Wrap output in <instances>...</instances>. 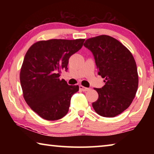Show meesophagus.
<instances>
[{
    "instance_id": "obj_1",
    "label": "esophagus",
    "mask_w": 154,
    "mask_h": 154,
    "mask_svg": "<svg viewBox=\"0 0 154 154\" xmlns=\"http://www.w3.org/2000/svg\"><path fill=\"white\" fill-rule=\"evenodd\" d=\"M79 90H81L82 91H83V92H87V91L90 90V88H85L84 86H83V85H79Z\"/></svg>"
}]
</instances>
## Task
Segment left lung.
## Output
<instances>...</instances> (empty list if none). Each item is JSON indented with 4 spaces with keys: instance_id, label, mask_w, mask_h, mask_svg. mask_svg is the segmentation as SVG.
<instances>
[{
    "instance_id": "1",
    "label": "left lung",
    "mask_w": 154,
    "mask_h": 154,
    "mask_svg": "<svg viewBox=\"0 0 154 154\" xmlns=\"http://www.w3.org/2000/svg\"><path fill=\"white\" fill-rule=\"evenodd\" d=\"M92 52L105 85L94 88L98 98L92 103L95 111L101 116L113 118L130 105L139 85L136 62L131 52L113 37L100 35L90 38L83 44Z\"/></svg>"
}]
</instances>
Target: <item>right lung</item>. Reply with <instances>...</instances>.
<instances>
[{
	"mask_svg": "<svg viewBox=\"0 0 154 154\" xmlns=\"http://www.w3.org/2000/svg\"><path fill=\"white\" fill-rule=\"evenodd\" d=\"M84 38L39 41L30 46L21 67L20 79L28 105L41 118L54 121L66 115L78 85L60 79L69 60L82 48Z\"/></svg>",
	"mask_w": 154,
	"mask_h": 154,
	"instance_id": "add662e5",
	"label": "right lung"
}]
</instances>
